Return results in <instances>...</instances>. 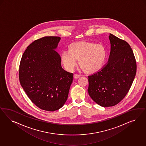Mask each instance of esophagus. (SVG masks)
<instances>
[{
	"mask_svg": "<svg viewBox=\"0 0 146 146\" xmlns=\"http://www.w3.org/2000/svg\"><path fill=\"white\" fill-rule=\"evenodd\" d=\"M80 77V75H79V74H74V78L75 79H77L79 78Z\"/></svg>",
	"mask_w": 146,
	"mask_h": 146,
	"instance_id": "esophagus-1",
	"label": "esophagus"
}]
</instances>
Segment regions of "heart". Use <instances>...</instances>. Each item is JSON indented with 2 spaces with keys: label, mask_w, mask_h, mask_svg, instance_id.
<instances>
[{
  "label": "heart",
  "mask_w": 146,
  "mask_h": 146,
  "mask_svg": "<svg viewBox=\"0 0 146 146\" xmlns=\"http://www.w3.org/2000/svg\"><path fill=\"white\" fill-rule=\"evenodd\" d=\"M106 52L102 44L88 42H77L68 46V51H64L61 59L64 67L72 71L79 64L87 73H96L102 68L106 59Z\"/></svg>",
  "instance_id": "1"
}]
</instances>
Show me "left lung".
I'll return each instance as SVG.
<instances>
[{
    "label": "left lung",
    "mask_w": 146,
    "mask_h": 146,
    "mask_svg": "<svg viewBox=\"0 0 146 146\" xmlns=\"http://www.w3.org/2000/svg\"><path fill=\"white\" fill-rule=\"evenodd\" d=\"M109 60L101 71L88 76V92L93 101L103 107L119 103L131 88L137 72V63L127 42L110 34Z\"/></svg>",
    "instance_id": "8db88e82"
}]
</instances>
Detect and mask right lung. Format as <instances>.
<instances>
[{
    "mask_svg": "<svg viewBox=\"0 0 146 146\" xmlns=\"http://www.w3.org/2000/svg\"><path fill=\"white\" fill-rule=\"evenodd\" d=\"M60 37L46 36L30 44L22 55L20 82L27 95L40 109L57 110L66 101L73 74L65 71L55 50Z\"/></svg>",
    "mask_w": 146,
    "mask_h": 146,
    "instance_id": "obj_1",
    "label": "right lung"
}]
</instances>
